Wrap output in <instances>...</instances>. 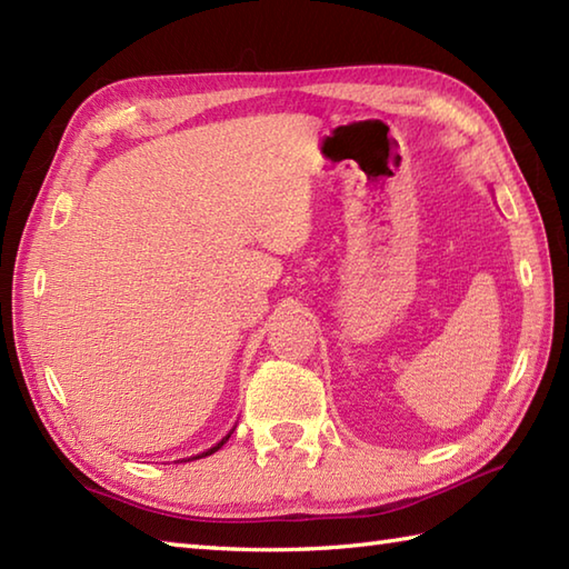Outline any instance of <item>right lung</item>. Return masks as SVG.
Wrapping results in <instances>:
<instances>
[{
	"label": "right lung",
	"instance_id": "1",
	"mask_svg": "<svg viewBox=\"0 0 569 569\" xmlns=\"http://www.w3.org/2000/svg\"><path fill=\"white\" fill-rule=\"evenodd\" d=\"M229 435H232V432H229ZM229 435H227V438H222V440H220V442H217V445H214V447H210V450H208V452H202V455H198V457H190V459H200V457H208V455H212V452H217V450H220V447H222V445H224V442H227V440H229Z\"/></svg>",
	"mask_w": 569,
	"mask_h": 569
}]
</instances>
